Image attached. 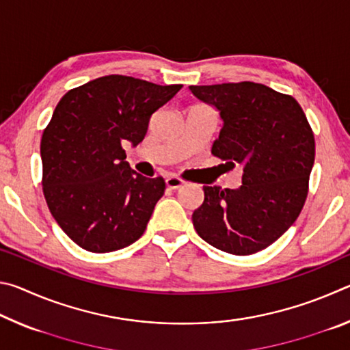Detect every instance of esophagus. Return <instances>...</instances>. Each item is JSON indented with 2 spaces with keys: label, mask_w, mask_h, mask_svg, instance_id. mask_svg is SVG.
<instances>
[{
  "label": "esophagus",
  "mask_w": 350,
  "mask_h": 350,
  "mask_svg": "<svg viewBox=\"0 0 350 350\" xmlns=\"http://www.w3.org/2000/svg\"><path fill=\"white\" fill-rule=\"evenodd\" d=\"M165 182H167V187L171 188V189H179L183 185V180L179 179V177H176V176L167 177V180H165Z\"/></svg>",
  "instance_id": "esophagus-1"
}]
</instances>
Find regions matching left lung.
Segmentation results:
<instances>
[{
  "mask_svg": "<svg viewBox=\"0 0 350 350\" xmlns=\"http://www.w3.org/2000/svg\"><path fill=\"white\" fill-rule=\"evenodd\" d=\"M189 91L222 118L213 156L242 167L239 188L204 187L194 228L222 252L245 256L264 250L296 221L309 191L315 139L304 111L292 96L253 81Z\"/></svg>",
  "mask_w": 350,
  "mask_h": 350,
  "instance_id": "8db88e82",
  "label": "left lung"
}]
</instances>
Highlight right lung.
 I'll list each match as a JSON object with an SVG mask.
<instances>
[{
	"mask_svg": "<svg viewBox=\"0 0 350 350\" xmlns=\"http://www.w3.org/2000/svg\"><path fill=\"white\" fill-rule=\"evenodd\" d=\"M180 88L106 75L58 102L41 137L43 193L52 216L77 245L106 253L144 234L165 180L135 173L122 145L137 146L151 116Z\"/></svg>",
	"mask_w": 350,
	"mask_h": 350,
	"instance_id": "add662e5",
	"label": "right lung"
}]
</instances>
